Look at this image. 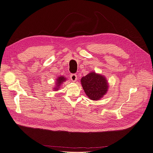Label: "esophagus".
<instances>
[{"mask_svg":"<svg viewBox=\"0 0 153 153\" xmlns=\"http://www.w3.org/2000/svg\"><path fill=\"white\" fill-rule=\"evenodd\" d=\"M70 78H71V80L73 82H75L77 80V75L76 74L73 73V74H71L70 75Z\"/></svg>","mask_w":153,"mask_h":153,"instance_id":"1","label":"esophagus"}]
</instances>
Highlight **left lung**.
Returning a JSON list of instances; mask_svg holds the SVG:
<instances>
[{"label": "left lung", "instance_id": "1", "mask_svg": "<svg viewBox=\"0 0 153 153\" xmlns=\"http://www.w3.org/2000/svg\"><path fill=\"white\" fill-rule=\"evenodd\" d=\"M81 83L86 95L92 100H100L108 90V85L106 78L94 72L83 76Z\"/></svg>", "mask_w": 153, "mask_h": 153}]
</instances>
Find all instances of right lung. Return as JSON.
I'll return each instance as SVG.
<instances>
[{
	"mask_svg": "<svg viewBox=\"0 0 153 153\" xmlns=\"http://www.w3.org/2000/svg\"><path fill=\"white\" fill-rule=\"evenodd\" d=\"M66 79V78H64L63 76H59L58 78H57V87H55L54 89H55H55H59V87H61L60 86V85H61V84H62V83L63 82H64L65 81V80Z\"/></svg>",
	"mask_w": 153,
	"mask_h": 153,
	"instance_id": "1",
	"label": "right lung"
}]
</instances>
